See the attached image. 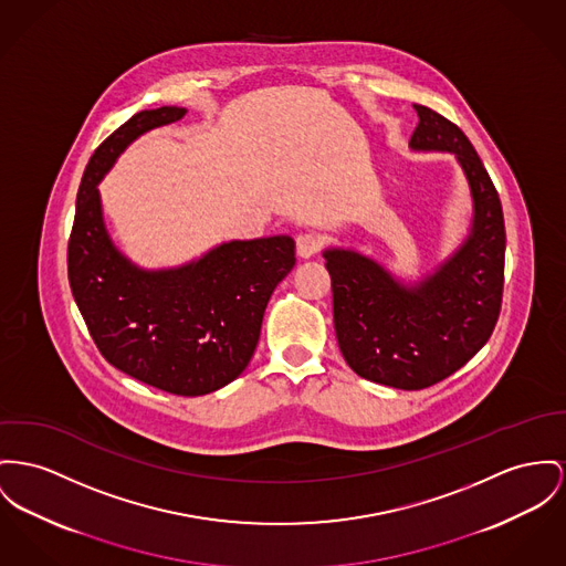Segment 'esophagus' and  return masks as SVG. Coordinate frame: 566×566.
Instances as JSON below:
<instances>
[{
	"label": "esophagus",
	"instance_id": "1",
	"mask_svg": "<svg viewBox=\"0 0 566 566\" xmlns=\"http://www.w3.org/2000/svg\"><path fill=\"white\" fill-rule=\"evenodd\" d=\"M319 249H322V240H319V235H315V233H301V235L296 238V253H298L301 260L313 258Z\"/></svg>",
	"mask_w": 566,
	"mask_h": 566
}]
</instances>
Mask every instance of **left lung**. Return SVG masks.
I'll use <instances>...</instances> for the list:
<instances>
[{
    "mask_svg": "<svg viewBox=\"0 0 566 566\" xmlns=\"http://www.w3.org/2000/svg\"><path fill=\"white\" fill-rule=\"evenodd\" d=\"M415 151H449L472 197L468 235L451 255L406 283L374 258L324 249L333 279L335 333L354 374L401 390H420L461 369L495 328L504 287V217L483 160L447 117L415 105Z\"/></svg>",
    "mask_w": 566,
    "mask_h": 566,
    "instance_id": "obj_1",
    "label": "left lung"
}]
</instances>
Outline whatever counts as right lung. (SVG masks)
I'll return each mask as SVG.
<instances>
[{"instance_id":"1","label":"right lung","mask_w":566,"mask_h":566,"mask_svg":"<svg viewBox=\"0 0 566 566\" xmlns=\"http://www.w3.org/2000/svg\"><path fill=\"white\" fill-rule=\"evenodd\" d=\"M185 115V107L139 112L92 154L76 192L69 281L107 363L165 392L199 397L251 363L265 304L296 264V242L290 235L229 240L187 264L154 270L115 247L101 180L135 139Z\"/></svg>"}]
</instances>
